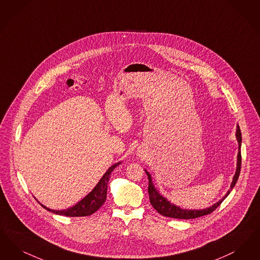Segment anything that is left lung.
Masks as SVG:
<instances>
[{
    "label": "left lung",
    "mask_w": 260,
    "mask_h": 260,
    "mask_svg": "<svg viewBox=\"0 0 260 260\" xmlns=\"http://www.w3.org/2000/svg\"><path fill=\"white\" fill-rule=\"evenodd\" d=\"M236 137H237L238 143H239V152H238V161H237V169L235 176L233 178V181L231 183L230 189L227 191L225 196L219 200L217 203L213 205L212 207L208 208V209H204V210H183L177 206H175L174 204L170 203L169 201H167V199H165L163 196H161L159 194L158 191L154 188V185L152 183L151 177L149 175V173L146 171L147 173V178H148V195H149V201L150 204L152 205V207L158 212L160 215H164V216H168V217H173V218H180V219H191V218H197L203 215H209L211 213H213L215 209L223 202V200L226 197L229 195L230 191L232 190V188L235 186L236 182L240 175V171H241V164H242V156H241V143H242V134H241V130L239 125L237 126V131H236Z\"/></svg>",
    "instance_id": "obj_1"
}]
</instances>
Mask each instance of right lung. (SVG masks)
<instances>
[{"label":"right lung","instance_id":"1","mask_svg":"<svg viewBox=\"0 0 260 260\" xmlns=\"http://www.w3.org/2000/svg\"><path fill=\"white\" fill-rule=\"evenodd\" d=\"M118 164L119 163H116L112 167H110L109 170L105 173V175L102 177L101 180L97 183V185L94 187V189L74 207L64 211H54L46 208L45 206L41 204L42 207H44L45 210L53 214L66 215V216H87L94 214L106 201L107 191H108V182L110 180L112 172Z\"/></svg>","mask_w":260,"mask_h":260}]
</instances>
